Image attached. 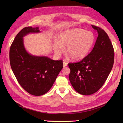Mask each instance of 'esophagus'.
Returning <instances> with one entry per match:
<instances>
[{
    "mask_svg": "<svg viewBox=\"0 0 123 123\" xmlns=\"http://www.w3.org/2000/svg\"><path fill=\"white\" fill-rule=\"evenodd\" d=\"M67 65H68V63H67V62H63V67H67Z\"/></svg>",
    "mask_w": 123,
    "mask_h": 123,
    "instance_id": "esophagus-1",
    "label": "esophagus"
}]
</instances>
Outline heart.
Segmentation results:
<instances>
[{"instance_id": "1", "label": "heart", "mask_w": 123, "mask_h": 123, "mask_svg": "<svg viewBox=\"0 0 123 123\" xmlns=\"http://www.w3.org/2000/svg\"><path fill=\"white\" fill-rule=\"evenodd\" d=\"M95 36L91 32L81 28L65 31L60 35L59 40L53 44L54 53L60 56L67 46L66 53L74 60H79L87 55L95 43Z\"/></svg>"}]
</instances>
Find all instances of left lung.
Wrapping results in <instances>:
<instances>
[{
	"label": "left lung",
	"mask_w": 123,
	"mask_h": 123,
	"mask_svg": "<svg viewBox=\"0 0 123 123\" xmlns=\"http://www.w3.org/2000/svg\"><path fill=\"white\" fill-rule=\"evenodd\" d=\"M91 26L98 35L92 50L81 61L68 64L70 81L74 90L83 95H91L100 89L114 61V48L108 35L101 28Z\"/></svg>",
	"instance_id": "1"
}]
</instances>
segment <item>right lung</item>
Segmentation results:
<instances>
[{"label": "right lung", "instance_id": "obj_1", "mask_svg": "<svg viewBox=\"0 0 123 123\" xmlns=\"http://www.w3.org/2000/svg\"><path fill=\"white\" fill-rule=\"evenodd\" d=\"M40 32L38 27L23 28L16 36L9 51L10 66L18 83L27 92L37 96L49 91L63 68L62 60L33 55L25 49L23 37Z\"/></svg>", "mask_w": 123, "mask_h": 123}]
</instances>
